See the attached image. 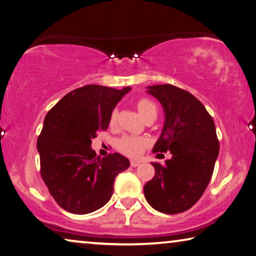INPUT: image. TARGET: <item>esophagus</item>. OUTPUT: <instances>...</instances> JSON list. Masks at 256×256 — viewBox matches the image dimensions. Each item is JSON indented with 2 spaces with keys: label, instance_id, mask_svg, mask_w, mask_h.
<instances>
[{
  "label": "esophagus",
  "instance_id": "34e87169",
  "mask_svg": "<svg viewBox=\"0 0 256 256\" xmlns=\"http://www.w3.org/2000/svg\"><path fill=\"white\" fill-rule=\"evenodd\" d=\"M140 164V161H136V160H132L130 161V166L132 167H138Z\"/></svg>",
  "mask_w": 256,
  "mask_h": 256
}]
</instances>
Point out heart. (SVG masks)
Returning a JSON list of instances; mask_svg holds the SVG:
<instances>
[{"label": "heart", "mask_w": 256, "mask_h": 256, "mask_svg": "<svg viewBox=\"0 0 256 256\" xmlns=\"http://www.w3.org/2000/svg\"><path fill=\"white\" fill-rule=\"evenodd\" d=\"M137 111L140 112V114L144 118L152 114V113H156V108L153 102H151L148 98H140V100H137L136 103ZM116 119H118V113L114 110L112 111L111 116H110V127H114L116 124ZM148 142L143 137L138 136H124L119 140L118 143V148H119L120 152H122L124 154L129 156H138L142 154V152L144 151L145 146H146Z\"/></svg>", "instance_id": "obj_1"}]
</instances>
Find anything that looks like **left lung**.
<instances>
[{
    "instance_id": "1",
    "label": "left lung",
    "mask_w": 256,
    "mask_h": 256,
    "mask_svg": "<svg viewBox=\"0 0 256 256\" xmlns=\"http://www.w3.org/2000/svg\"><path fill=\"white\" fill-rule=\"evenodd\" d=\"M164 108V124L153 152L170 151L164 164L152 162L154 178L144 186L148 202L164 214L188 210L200 199L213 175L220 143L213 118L202 102L172 84L148 87Z\"/></svg>"
}]
</instances>
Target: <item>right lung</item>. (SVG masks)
Here are the masks:
<instances>
[{"label": "right lung", "mask_w": 256, "mask_h": 256, "mask_svg": "<svg viewBox=\"0 0 256 256\" xmlns=\"http://www.w3.org/2000/svg\"><path fill=\"white\" fill-rule=\"evenodd\" d=\"M130 87L118 90L88 84L65 95L46 113L38 138L41 178L62 210L88 214L113 194L114 180L130 164L113 153L105 158L92 150V140L108 127L110 116Z\"/></svg>", "instance_id": "obj_1"}]
</instances>
